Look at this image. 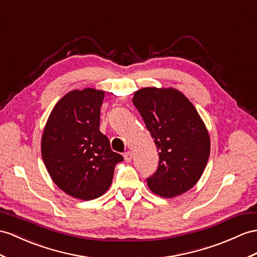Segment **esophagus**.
Returning <instances> with one entry per match:
<instances>
[{
  "label": "esophagus",
  "instance_id": "34e87169",
  "mask_svg": "<svg viewBox=\"0 0 257 257\" xmlns=\"http://www.w3.org/2000/svg\"><path fill=\"white\" fill-rule=\"evenodd\" d=\"M123 156H124V159H125V161H126V162H131V161H132L133 154L131 153V152H126Z\"/></svg>",
  "mask_w": 257,
  "mask_h": 257
}]
</instances>
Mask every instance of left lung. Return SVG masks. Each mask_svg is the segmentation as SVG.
Here are the masks:
<instances>
[{
    "mask_svg": "<svg viewBox=\"0 0 257 257\" xmlns=\"http://www.w3.org/2000/svg\"><path fill=\"white\" fill-rule=\"evenodd\" d=\"M133 103L159 152L157 170L147 178L149 190L166 198L191 190L210 153L208 131L195 107L178 89L156 87L135 91Z\"/></svg>",
    "mask_w": 257,
    "mask_h": 257,
    "instance_id": "8db88e82",
    "label": "left lung"
}]
</instances>
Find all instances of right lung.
Here are the masks:
<instances>
[{
	"instance_id": "1",
	"label": "right lung",
	"mask_w": 257,
	"mask_h": 257,
	"mask_svg": "<svg viewBox=\"0 0 257 257\" xmlns=\"http://www.w3.org/2000/svg\"><path fill=\"white\" fill-rule=\"evenodd\" d=\"M104 91L75 89L62 97L49 115L41 155L53 182L68 195L90 201L107 192L114 168L123 161L99 130Z\"/></svg>"
}]
</instances>
